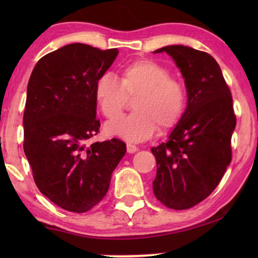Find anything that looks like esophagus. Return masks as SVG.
Segmentation results:
<instances>
[{"label": "esophagus", "instance_id": "34e87169", "mask_svg": "<svg viewBox=\"0 0 258 258\" xmlns=\"http://www.w3.org/2000/svg\"><path fill=\"white\" fill-rule=\"evenodd\" d=\"M139 150V148H137L135 144H132V143H128L126 144V151H128L129 154H134L136 153V151Z\"/></svg>", "mask_w": 258, "mask_h": 258}]
</instances>
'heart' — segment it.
Returning a JSON list of instances; mask_svg holds the SVG:
<instances>
[{
    "mask_svg": "<svg viewBox=\"0 0 258 258\" xmlns=\"http://www.w3.org/2000/svg\"><path fill=\"white\" fill-rule=\"evenodd\" d=\"M128 97L136 98L133 106L137 111L107 123L105 132L132 142L148 140L157 128L161 132L174 128L185 110L184 86L171 77L165 67L149 58L136 59L123 67L118 81L102 75L95 82V101L109 119L121 114Z\"/></svg>",
    "mask_w": 258,
    "mask_h": 258,
    "instance_id": "obj_1",
    "label": "heart"
}]
</instances>
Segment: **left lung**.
Returning a JSON list of instances; mask_svg holds the SVG:
<instances>
[{
  "instance_id": "1",
  "label": "left lung",
  "mask_w": 258,
  "mask_h": 258,
  "mask_svg": "<svg viewBox=\"0 0 258 258\" xmlns=\"http://www.w3.org/2000/svg\"><path fill=\"white\" fill-rule=\"evenodd\" d=\"M165 51L181 70L188 105L168 142L151 148L157 172L156 199L165 207L185 210L206 200L231 162V135L236 126L232 96L220 66L208 52L168 45Z\"/></svg>"
}]
</instances>
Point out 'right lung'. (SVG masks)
Listing matches in <instances>:
<instances>
[{
	"label": "right lung",
	"mask_w": 258,
	"mask_h": 258,
	"mask_svg": "<svg viewBox=\"0 0 258 258\" xmlns=\"http://www.w3.org/2000/svg\"><path fill=\"white\" fill-rule=\"evenodd\" d=\"M117 54V49L64 45L40 58L28 82L24 154L38 190L72 213H86L101 202L125 155L118 139L89 143L101 126L95 82Z\"/></svg>",
	"instance_id": "add662e5"
}]
</instances>
